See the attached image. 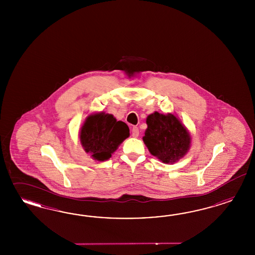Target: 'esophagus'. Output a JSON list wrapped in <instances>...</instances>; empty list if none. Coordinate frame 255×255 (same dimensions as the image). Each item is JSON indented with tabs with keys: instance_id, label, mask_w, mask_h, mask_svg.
Instances as JSON below:
<instances>
[{
	"instance_id": "obj_1",
	"label": "esophagus",
	"mask_w": 255,
	"mask_h": 255,
	"mask_svg": "<svg viewBox=\"0 0 255 255\" xmlns=\"http://www.w3.org/2000/svg\"><path fill=\"white\" fill-rule=\"evenodd\" d=\"M131 135H132L133 137H138V127H136V126H133V127H132V129H131Z\"/></svg>"
}]
</instances>
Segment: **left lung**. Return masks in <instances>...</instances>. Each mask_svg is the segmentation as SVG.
<instances>
[{
    "label": "left lung",
    "instance_id": "8db88e82",
    "mask_svg": "<svg viewBox=\"0 0 255 255\" xmlns=\"http://www.w3.org/2000/svg\"><path fill=\"white\" fill-rule=\"evenodd\" d=\"M143 141L148 151L163 163H175L189 151L191 134L178 117L157 111L148 115Z\"/></svg>",
    "mask_w": 255,
    "mask_h": 255
}]
</instances>
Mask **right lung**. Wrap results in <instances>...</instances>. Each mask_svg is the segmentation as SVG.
I'll list each match as a JSON object with an SVG mask.
<instances>
[{"mask_svg": "<svg viewBox=\"0 0 255 255\" xmlns=\"http://www.w3.org/2000/svg\"><path fill=\"white\" fill-rule=\"evenodd\" d=\"M129 136L127 124L104 111L87 117L79 131L81 146L98 162L108 160Z\"/></svg>", "mask_w": 255, "mask_h": 255, "instance_id": "1", "label": "right lung"}]
</instances>
